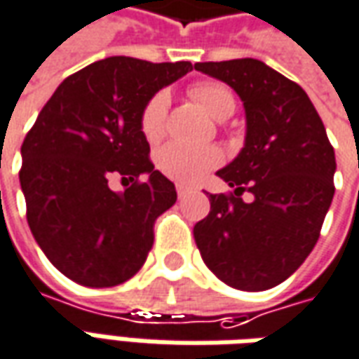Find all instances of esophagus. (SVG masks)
<instances>
[{"label": "esophagus", "mask_w": 359, "mask_h": 359, "mask_svg": "<svg viewBox=\"0 0 359 359\" xmlns=\"http://www.w3.org/2000/svg\"><path fill=\"white\" fill-rule=\"evenodd\" d=\"M190 192H192V188L184 187V184H177V194H179L180 200H182V198H187Z\"/></svg>", "instance_id": "34e87169"}]
</instances>
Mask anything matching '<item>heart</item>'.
Listing matches in <instances>:
<instances>
[{
	"mask_svg": "<svg viewBox=\"0 0 359 359\" xmlns=\"http://www.w3.org/2000/svg\"><path fill=\"white\" fill-rule=\"evenodd\" d=\"M190 97L215 120L229 118L235 110V97L229 87L215 81H200L190 87ZM169 95L157 93L142 112V132L147 142H159L165 134V120L169 110ZM159 169L172 180L196 184L208 172L222 163V154L215 147H192L171 144L159 154Z\"/></svg>",
	"mask_w": 359,
	"mask_h": 359,
	"instance_id": "b5f03b06",
	"label": "heart"
}]
</instances>
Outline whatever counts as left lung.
Returning a JSON list of instances; mask_svg holds the SVG:
<instances>
[{"mask_svg":"<svg viewBox=\"0 0 359 359\" xmlns=\"http://www.w3.org/2000/svg\"><path fill=\"white\" fill-rule=\"evenodd\" d=\"M198 72L239 95L245 145L215 172L233 194H210V214L194 225L205 266L245 292L282 284L319 239L334 196V149L313 102L297 83L264 62H198ZM247 189L253 202H242Z\"/></svg>","mask_w":359,"mask_h":359,"instance_id":"left-lung-1","label":"left lung"}]
</instances>
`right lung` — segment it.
Here are the masks:
<instances>
[{
	"instance_id": "obj_1",
	"label": "right lung",
	"mask_w": 359,
	"mask_h": 359,
	"mask_svg": "<svg viewBox=\"0 0 359 359\" xmlns=\"http://www.w3.org/2000/svg\"><path fill=\"white\" fill-rule=\"evenodd\" d=\"M188 72L190 62L99 60L62 81L25 137L19 180L32 237L77 284L112 287L144 266L177 190L147 157L142 112ZM112 174L135 184L114 193Z\"/></svg>"
}]
</instances>
